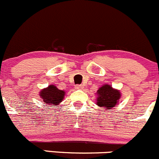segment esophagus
<instances>
[{
  "mask_svg": "<svg viewBox=\"0 0 159 159\" xmlns=\"http://www.w3.org/2000/svg\"><path fill=\"white\" fill-rule=\"evenodd\" d=\"M75 88H76V89H83V88H84V86H83V85H76Z\"/></svg>",
  "mask_w": 159,
  "mask_h": 159,
  "instance_id": "1",
  "label": "esophagus"
}]
</instances>
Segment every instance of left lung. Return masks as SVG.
<instances>
[{"instance_id":"obj_1","label":"left lung","mask_w":159,"mask_h":159,"mask_svg":"<svg viewBox=\"0 0 159 159\" xmlns=\"http://www.w3.org/2000/svg\"><path fill=\"white\" fill-rule=\"evenodd\" d=\"M97 105L103 107L107 111H111L118 103L120 98V90L113 88L109 84H103L97 92Z\"/></svg>"}]
</instances>
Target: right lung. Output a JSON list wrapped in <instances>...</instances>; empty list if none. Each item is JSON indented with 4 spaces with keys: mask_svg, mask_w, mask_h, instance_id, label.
I'll use <instances>...</instances> for the list:
<instances>
[{
    "mask_svg": "<svg viewBox=\"0 0 159 159\" xmlns=\"http://www.w3.org/2000/svg\"><path fill=\"white\" fill-rule=\"evenodd\" d=\"M65 94V91L60 90L52 84L49 85L48 87L41 89L39 92V96L40 98L42 99V101L45 103V104L53 105L52 107L59 105L63 100Z\"/></svg>",
    "mask_w": 159,
    "mask_h": 159,
    "instance_id": "add662e5",
    "label": "right lung"
}]
</instances>
